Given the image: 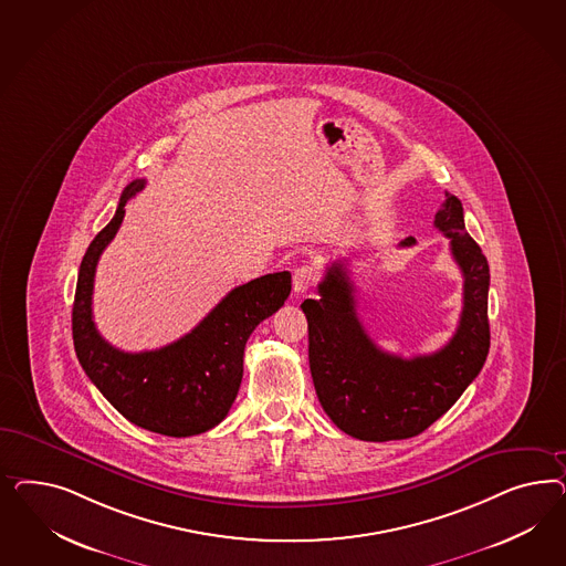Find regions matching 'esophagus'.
Segmentation results:
<instances>
[{"mask_svg": "<svg viewBox=\"0 0 566 566\" xmlns=\"http://www.w3.org/2000/svg\"><path fill=\"white\" fill-rule=\"evenodd\" d=\"M315 282H317V270L313 265H301L294 270V275H292L294 292L303 294V292L311 291L315 286Z\"/></svg>", "mask_w": 566, "mask_h": 566, "instance_id": "obj_1", "label": "esophagus"}]
</instances>
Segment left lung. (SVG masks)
Wrapping results in <instances>:
<instances>
[{
	"instance_id": "left-lung-1",
	"label": "left lung",
	"mask_w": 566,
	"mask_h": 566,
	"mask_svg": "<svg viewBox=\"0 0 566 566\" xmlns=\"http://www.w3.org/2000/svg\"><path fill=\"white\" fill-rule=\"evenodd\" d=\"M433 226L450 239L463 272V311L450 343L431 355L402 359L381 350L357 315L346 261L327 265L319 298H307L308 367L327 417L365 442L407 440L438 421L478 377L490 350V268L464 228L463 203L446 192ZM405 239L400 247H412Z\"/></svg>"
}]
</instances>
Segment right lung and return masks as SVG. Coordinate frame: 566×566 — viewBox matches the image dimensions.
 I'll list each match as a JSON object with an SVG mask.
<instances>
[{"label":"right lung","instance_id":"1","mask_svg":"<svg viewBox=\"0 0 566 566\" xmlns=\"http://www.w3.org/2000/svg\"><path fill=\"white\" fill-rule=\"evenodd\" d=\"M143 189L145 180H133L124 189L116 216L86 249L72 307L74 350L88 379L130 423L170 438H189L216 428L230 411L242 379L244 344L284 305L291 274L261 275L237 286L199 326L168 346L143 353L112 346L93 322L95 270L120 228L124 207Z\"/></svg>","mask_w":566,"mask_h":566}]
</instances>
